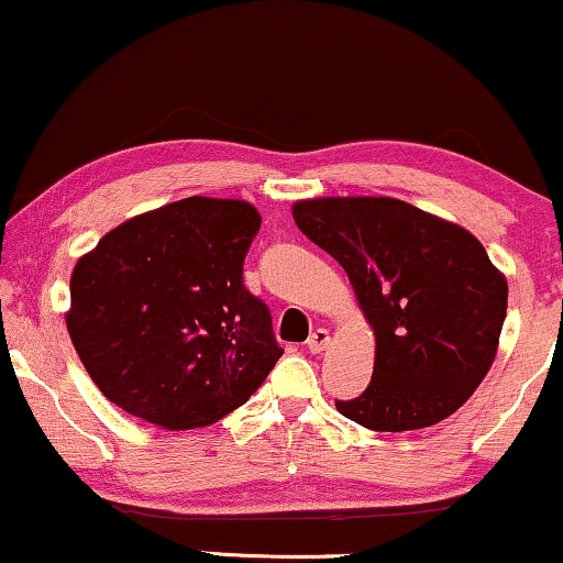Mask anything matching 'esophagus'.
I'll return each instance as SVG.
<instances>
[{"label": "esophagus", "mask_w": 563, "mask_h": 563, "mask_svg": "<svg viewBox=\"0 0 563 563\" xmlns=\"http://www.w3.org/2000/svg\"><path fill=\"white\" fill-rule=\"evenodd\" d=\"M330 345V332L324 330V328H317L312 335L307 338V347H309V353H322L324 347Z\"/></svg>", "instance_id": "esophagus-1"}]
</instances>
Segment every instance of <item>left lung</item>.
I'll list each match as a JSON object with an SVG mask.
<instances>
[{
	"label": "left lung",
	"instance_id": "8db88e82",
	"mask_svg": "<svg viewBox=\"0 0 563 563\" xmlns=\"http://www.w3.org/2000/svg\"><path fill=\"white\" fill-rule=\"evenodd\" d=\"M309 241L335 258L376 335L368 388L335 401L373 431L442 421L490 371L508 282L462 225L396 198H314L291 208Z\"/></svg>",
	"mask_w": 563,
	"mask_h": 563
}]
</instances>
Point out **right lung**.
<instances>
[{"mask_svg": "<svg viewBox=\"0 0 563 563\" xmlns=\"http://www.w3.org/2000/svg\"><path fill=\"white\" fill-rule=\"evenodd\" d=\"M258 228L251 202L195 195L129 218L78 258L65 324L111 404L154 427L195 429L262 386L284 350L243 284Z\"/></svg>", "mask_w": 563, "mask_h": 563, "instance_id": "obj_1", "label": "right lung"}]
</instances>
